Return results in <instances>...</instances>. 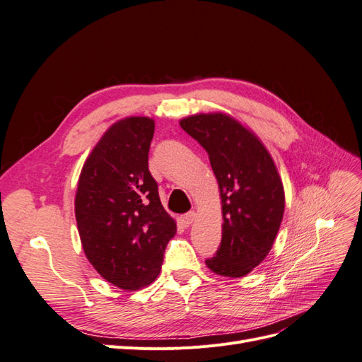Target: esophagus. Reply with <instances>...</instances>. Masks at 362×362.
Wrapping results in <instances>:
<instances>
[{"label": "esophagus", "mask_w": 362, "mask_h": 362, "mask_svg": "<svg viewBox=\"0 0 362 362\" xmlns=\"http://www.w3.org/2000/svg\"><path fill=\"white\" fill-rule=\"evenodd\" d=\"M194 217H196V213H194V211H189V213H185V214H182V216L180 217V222H181V225H182L184 228H189V226L193 223Z\"/></svg>", "instance_id": "esophagus-1"}]
</instances>
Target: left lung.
I'll return each instance as SVG.
<instances>
[{
	"label": "left lung",
	"instance_id": "8db88e82",
	"mask_svg": "<svg viewBox=\"0 0 362 362\" xmlns=\"http://www.w3.org/2000/svg\"><path fill=\"white\" fill-rule=\"evenodd\" d=\"M180 125L206 151L221 189L222 240L206 266L222 276H245L267 257L282 222L286 201L275 163L226 115H194Z\"/></svg>",
	"mask_w": 362,
	"mask_h": 362
}]
</instances>
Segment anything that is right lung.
<instances>
[{
  "label": "right lung",
  "mask_w": 362,
  "mask_h": 362,
  "mask_svg": "<svg viewBox=\"0 0 362 362\" xmlns=\"http://www.w3.org/2000/svg\"><path fill=\"white\" fill-rule=\"evenodd\" d=\"M154 127L149 117H127L108 128L86 160L75 194L84 254L122 290H139L160 275L177 233L148 168Z\"/></svg>",
  "instance_id": "add662e5"
}]
</instances>
